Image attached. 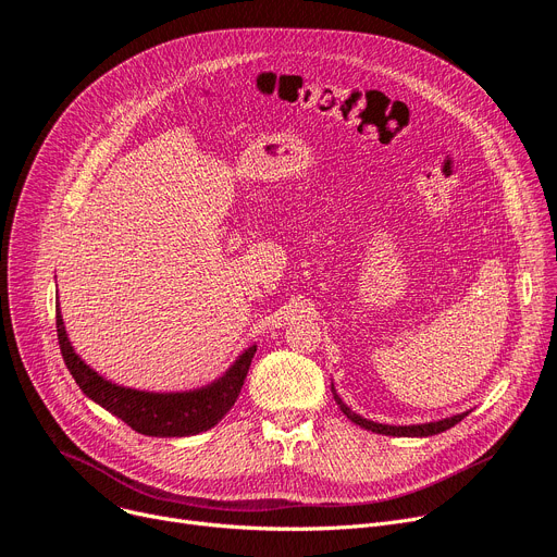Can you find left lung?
<instances>
[{"label": "left lung", "instance_id": "8db88e82", "mask_svg": "<svg viewBox=\"0 0 557 557\" xmlns=\"http://www.w3.org/2000/svg\"><path fill=\"white\" fill-rule=\"evenodd\" d=\"M338 407H342V412L357 425H361L364 430H371V432H377V434H392V437H430V434H440L448 428H453L455 423L462 421L467 414H457V417H450V419H444V421H437V423H423V425H382V423H373L369 419H361L359 414L350 412V407L344 405V400L338 398L334 394Z\"/></svg>", "mask_w": 557, "mask_h": 557}]
</instances>
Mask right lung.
Returning a JSON list of instances; mask_svg holds the SVG:
<instances>
[{"label":"right lung","mask_w":557,"mask_h":557,"mask_svg":"<svg viewBox=\"0 0 557 557\" xmlns=\"http://www.w3.org/2000/svg\"><path fill=\"white\" fill-rule=\"evenodd\" d=\"M57 336L65 367L79 384V389L90 400L102 405L107 412L123 419L132 430L148 434V437H188V434H198L213 428L236 403L240 386H244L248 375L250 361L257 352L255 346L246 350L236 359V364L219 382L209 384L207 389L186 394H150L111 384L88 369L67 342L59 307Z\"/></svg>","instance_id":"1"}]
</instances>
